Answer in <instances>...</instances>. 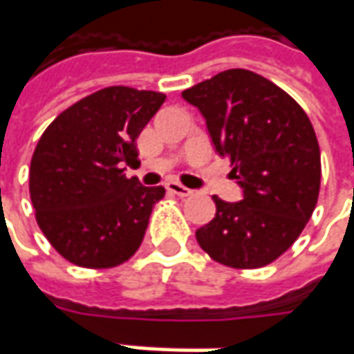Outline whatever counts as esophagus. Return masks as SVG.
Masks as SVG:
<instances>
[{
  "label": "esophagus",
  "mask_w": 354,
  "mask_h": 354,
  "mask_svg": "<svg viewBox=\"0 0 354 354\" xmlns=\"http://www.w3.org/2000/svg\"><path fill=\"white\" fill-rule=\"evenodd\" d=\"M166 189L168 192H172V194H176V196H180V198H188V196H192L194 192L192 189H188L186 186H182L180 182H166Z\"/></svg>",
  "instance_id": "esophagus-1"
}]
</instances>
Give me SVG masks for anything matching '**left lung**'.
<instances>
[{"label":"left lung","mask_w":354,"mask_h":354,"mask_svg":"<svg viewBox=\"0 0 354 354\" xmlns=\"http://www.w3.org/2000/svg\"><path fill=\"white\" fill-rule=\"evenodd\" d=\"M205 119L215 151L231 160L243 200L214 196L200 247L231 268H261L284 254L310 221L322 156L310 117L282 88L231 68L182 92Z\"/></svg>","instance_id":"left-lung-1"}]
</instances>
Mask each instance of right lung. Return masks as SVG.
I'll return each instance as SVG.
<instances>
[{
	"label": "right lung",
	"mask_w": 354,
	"mask_h": 354,
	"mask_svg": "<svg viewBox=\"0 0 354 354\" xmlns=\"http://www.w3.org/2000/svg\"><path fill=\"white\" fill-rule=\"evenodd\" d=\"M160 92L111 86L64 109L35 149L29 192L37 223L66 261L111 268L142 243L162 186L125 176L137 137L165 104Z\"/></svg>",
	"instance_id": "1"
}]
</instances>
